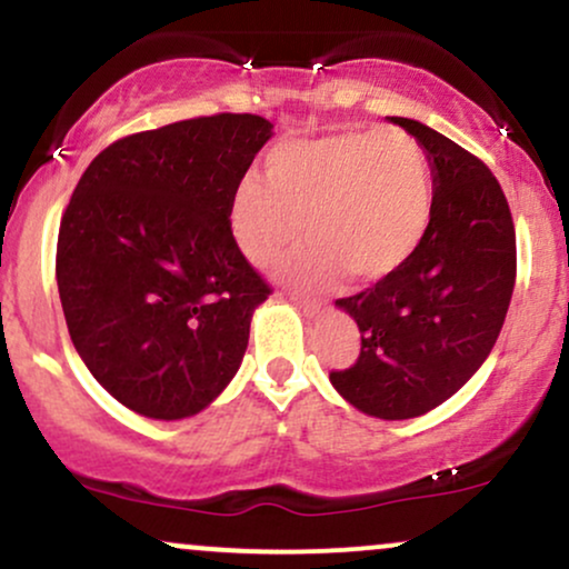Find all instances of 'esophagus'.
Masks as SVG:
<instances>
[{"label":"esophagus","instance_id":"1","mask_svg":"<svg viewBox=\"0 0 569 569\" xmlns=\"http://www.w3.org/2000/svg\"><path fill=\"white\" fill-rule=\"evenodd\" d=\"M291 299H293V305H297L305 315H310V318H315V315L320 312L318 299H310V297H291Z\"/></svg>","mask_w":569,"mask_h":569}]
</instances>
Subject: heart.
I'll return each mask as SVG.
<instances>
[{"label": "heart", "instance_id": "b5f03b06", "mask_svg": "<svg viewBox=\"0 0 569 569\" xmlns=\"http://www.w3.org/2000/svg\"><path fill=\"white\" fill-rule=\"evenodd\" d=\"M267 182L243 177L230 198L232 241L257 267L272 264L305 232L283 272L323 283L341 270L355 283L395 276L432 219V172L423 148L397 127L350 129L283 142L267 156Z\"/></svg>", "mask_w": 569, "mask_h": 569}]
</instances>
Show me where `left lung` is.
Returning a JSON list of instances; mask_svg holds the SVG:
<instances>
[{"mask_svg": "<svg viewBox=\"0 0 569 569\" xmlns=\"http://www.w3.org/2000/svg\"><path fill=\"white\" fill-rule=\"evenodd\" d=\"M427 150L432 219L395 276L337 305L360 328L350 368L331 385L376 419L427 413L488 358L517 280V236L501 184L475 153L413 119L392 116Z\"/></svg>", "mask_w": 569, "mask_h": 569, "instance_id": "left-lung-1", "label": "left lung"}]
</instances>
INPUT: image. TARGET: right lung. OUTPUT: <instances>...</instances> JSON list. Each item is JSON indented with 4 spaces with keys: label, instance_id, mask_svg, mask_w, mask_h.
<instances>
[{
    "label": "right lung",
    "instance_id": "obj_1",
    "mask_svg": "<svg viewBox=\"0 0 569 569\" xmlns=\"http://www.w3.org/2000/svg\"><path fill=\"white\" fill-rule=\"evenodd\" d=\"M272 137L217 113L121 137L92 159L60 219V305L89 373L148 419L196 416L230 385L270 297L228 209Z\"/></svg>",
    "mask_w": 569,
    "mask_h": 569
}]
</instances>
